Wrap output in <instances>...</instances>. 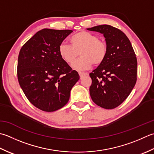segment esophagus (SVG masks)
<instances>
[{
  "label": "esophagus",
  "instance_id": "34e87169",
  "mask_svg": "<svg viewBox=\"0 0 154 154\" xmlns=\"http://www.w3.org/2000/svg\"><path fill=\"white\" fill-rule=\"evenodd\" d=\"M79 75H80V78H82L83 76H86V75H88V74H87V73H85V72H79Z\"/></svg>",
  "mask_w": 154,
  "mask_h": 154
}]
</instances>
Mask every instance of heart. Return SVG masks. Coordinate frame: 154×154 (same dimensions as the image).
I'll list each match as a JSON object with an SVG mask.
<instances>
[{
    "instance_id": "b5f03b06",
    "label": "heart",
    "mask_w": 154,
    "mask_h": 154,
    "mask_svg": "<svg viewBox=\"0 0 154 154\" xmlns=\"http://www.w3.org/2000/svg\"><path fill=\"white\" fill-rule=\"evenodd\" d=\"M71 45L62 43L58 51L61 58L68 64L72 63L80 52L81 57L72 64L76 70H84L94 64L98 66L104 62L108 54V46L98 36L86 31H80L69 38Z\"/></svg>"
}]
</instances>
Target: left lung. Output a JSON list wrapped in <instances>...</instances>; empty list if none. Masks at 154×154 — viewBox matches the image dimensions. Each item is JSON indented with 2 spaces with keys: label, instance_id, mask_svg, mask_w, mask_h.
<instances>
[{
  "label": "left lung",
  "instance_id": "8db88e82",
  "mask_svg": "<svg viewBox=\"0 0 154 154\" xmlns=\"http://www.w3.org/2000/svg\"><path fill=\"white\" fill-rule=\"evenodd\" d=\"M103 34L108 46L104 62L90 74V94L96 105L118 107L130 95L137 80V58L130 40L116 28L103 24L87 29Z\"/></svg>",
  "mask_w": 154,
  "mask_h": 154
}]
</instances>
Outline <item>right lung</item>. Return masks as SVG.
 I'll return each instance as SVG.
<instances>
[{
	"label": "right lung",
	"mask_w": 154,
	"mask_h": 154,
	"mask_svg": "<svg viewBox=\"0 0 154 154\" xmlns=\"http://www.w3.org/2000/svg\"><path fill=\"white\" fill-rule=\"evenodd\" d=\"M71 30L44 29L22 47L17 76L30 102L45 112H54L68 103L80 76L59 54V46Z\"/></svg>",
	"instance_id": "obj_1"
}]
</instances>
